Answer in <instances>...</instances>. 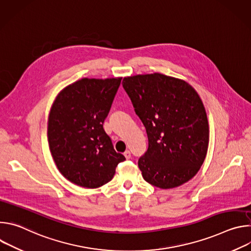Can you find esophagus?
<instances>
[{
	"instance_id": "34e87169",
	"label": "esophagus",
	"mask_w": 251,
	"mask_h": 251,
	"mask_svg": "<svg viewBox=\"0 0 251 251\" xmlns=\"http://www.w3.org/2000/svg\"><path fill=\"white\" fill-rule=\"evenodd\" d=\"M124 156H125V158L128 160V159H130L131 158V152L129 151V150H126L125 152H124Z\"/></svg>"
}]
</instances>
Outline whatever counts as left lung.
Wrapping results in <instances>:
<instances>
[{"instance_id": "obj_1", "label": "left lung", "mask_w": 251, "mask_h": 251, "mask_svg": "<svg viewBox=\"0 0 251 251\" xmlns=\"http://www.w3.org/2000/svg\"><path fill=\"white\" fill-rule=\"evenodd\" d=\"M122 84L148 136V149L138 160L144 180L160 189L190 181L204 161L209 135L197 91L161 74L125 77Z\"/></svg>"}]
</instances>
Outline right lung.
Segmentation results:
<instances>
[{"label": "right lung", "instance_id": "add662e5", "mask_svg": "<svg viewBox=\"0 0 251 251\" xmlns=\"http://www.w3.org/2000/svg\"><path fill=\"white\" fill-rule=\"evenodd\" d=\"M122 77L82 78L56 97L49 118V143L54 163L68 181L95 189L112 180L125 157L103 129Z\"/></svg>", "mask_w": 251, "mask_h": 251}]
</instances>
